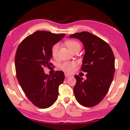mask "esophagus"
<instances>
[{
	"label": "esophagus",
	"instance_id": "esophagus-1",
	"mask_svg": "<svg viewBox=\"0 0 130 130\" xmlns=\"http://www.w3.org/2000/svg\"><path fill=\"white\" fill-rule=\"evenodd\" d=\"M65 76L66 78H68V77H70V76H71V75H70V74H69L65 73Z\"/></svg>",
	"mask_w": 130,
	"mask_h": 130
}]
</instances>
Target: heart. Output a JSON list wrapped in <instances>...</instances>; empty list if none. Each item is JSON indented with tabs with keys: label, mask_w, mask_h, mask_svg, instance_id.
I'll return each mask as SVG.
<instances>
[{
	"label": "heart",
	"mask_w": 130,
	"mask_h": 130,
	"mask_svg": "<svg viewBox=\"0 0 130 130\" xmlns=\"http://www.w3.org/2000/svg\"><path fill=\"white\" fill-rule=\"evenodd\" d=\"M66 45L68 47V48L71 51H73L76 49H79L81 48V45L80 44L78 41L75 40H68L66 41L65 42ZM59 49V44L56 43L51 48V54L53 57L55 58L57 56L58 51ZM76 63L74 61L72 62H65L62 63L61 65H60V68L62 70H64L65 71H67L68 73H71L74 71V69L76 67Z\"/></svg>",
	"instance_id": "b5f03b06"
}]
</instances>
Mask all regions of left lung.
I'll list each match as a JSON object with an SVG mask.
<instances>
[{
	"mask_svg": "<svg viewBox=\"0 0 130 130\" xmlns=\"http://www.w3.org/2000/svg\"><path fill=\"white\" fill-rule=\"evenodd\" d=\"M69 37L79 39L85 51L81 70L87 73V79L84 80L83 78L75 76V99L84 107L95 106L106 96L113 79V52L106 42L88 32L76 33Z\"/></svg>",
	"mask_w": 130,
	"mask_h": 130,
	"instance_id": "obj_1",
	"label": "left lung"
}]
</instances>
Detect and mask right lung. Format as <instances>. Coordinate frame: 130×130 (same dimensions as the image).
Listing matches in <instances>:
<instances>
[{"label":"right lung","mask_w":130,"mask_h":130,"mask_svg":"<svg viewBox=\"0 0 130 130\" xmlns=\"http://www.w3.org/2000/svg\"><path fill=\"white\" fill-rule=\"evenodd\" d=\"M65 36L37 31L24 38L17 50V78L29 100L41 108H48L56 102L59 87L65 79L62 71L48 75L43 70L52 66V47Z\"/></svg>","instance_id":"right-lung-1"}]
</instances>
